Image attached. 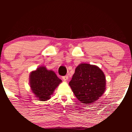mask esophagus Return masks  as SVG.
Segmentation results:
<instances>
[{
  "label": "esophagus",
  "mask_w": 132,
  "mask_h": 132,
  "mask_svg": "<svg viewBox=\"0 0 132 132\" xmlns=\"http://www.w3.org/2000/svg\"><path fill=\"white\" fill-rule=\"evenodd\" d=\"M62 79L64 81H67L68 80V76H64V77H62Z\"/></svg>",
  "instance_id": "34e87169"
}]
</instances>
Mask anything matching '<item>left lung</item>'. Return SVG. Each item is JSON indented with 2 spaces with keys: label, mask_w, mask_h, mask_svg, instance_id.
Wrapping results in <instances>:
<instances>
[{
  "label": "left lung",
  "mask_w": 132,
  "mask_h": 132,
  "mask_svg": "<svg viewBox=\"0 0 132 132\" xmlns=\"http://www.w3.org/2000/svg\"><path fill=\"white\" fill-rule=\"evenodd\" d=\"M76 98L87 105L98 100L106 89L104 73L95 65L81 63L69 82Z\"/></svg>",
  "instance_id": "left-lung-1"
}]
</instances>
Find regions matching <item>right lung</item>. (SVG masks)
I'll use <instances>...</instances> for the list:
<instances>
[{
	"instance_id": "add662e5",
	"label": "right lung",
	"mask_w": 132,
	"mask_h": 132,
	"mask_svg": "<svg viewBox=\"0 0 132 132\" xmlns=\"http://www.w3.org/2000/svg\"><path fill=\"white\" fill-rule=\"evenodd\" d=\"M62 82L52 70H48L45 66L38 68L31 71L29 75V85L32 93L39 101H46L56 87Z\"/></svg>"
}]
</instances>
